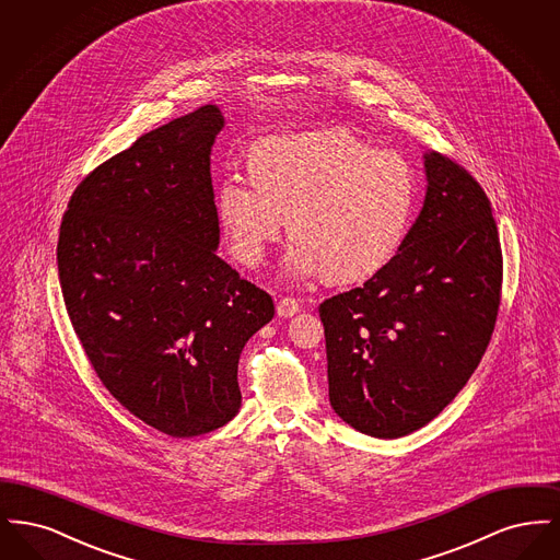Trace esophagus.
Wrapping results in <instances>:
<instances>
[{
	"mask_svg": "<svg viewBox=\"0 0 560 560\" xmlns=\"http://www.w3.org/2000/svg\"><path fill=\"white\" fill-rule=\"evenodd\" d=\"M300 311V302L292 295H281L277 302V315L279 317H293Z\"/></svg>",
	"mask_w": 560,
	"mask_h": 560,
	"instance_id": "obj_1",
	"label": "esophagus"
}]
</instances>
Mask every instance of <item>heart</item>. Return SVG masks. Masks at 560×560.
I'll list each match as a JSON object with an SVG mask.
<instances>
[{"mask_svg": "<svg viewBox=\"0 0 560 560\" xmlns=\"http://www.w3.org/2000/svg\"><path fill=\"white\" fill-rule=\"evenodd\" d=\"M416 192V172L399 153L375 151L348 130H320L265 142L254 170L224 180L218 210L243 265L265 260L290 215L285 275L352 283L397 256Z\"/></svg>", "mask_w": 560, "mask_h": 560, "instance_id": "obj_1", "label": "heart"}]
</instances>
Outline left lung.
<instances>
[{
  "label": "left lung",
  "mask_w": 560,
  "mask_h": 560,
  "mask_svg": "<svg viewBox=\"0 0 560 560\" xmlns=\"http://www.w3.org/2000/svg\"><path fill=\"white\" fill-rule=\"evenodd\" d=\"M424 165V208L397 256L319 306L331 407L377 439L427 427L455 399L502 300V245L485 190L443 153Z\"/></svg>",
  "instance_id": "left-lung-1"
}]
</instances>
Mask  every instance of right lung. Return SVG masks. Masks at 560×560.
<instances>
[{"instance_id": "right-lung-1", "label": "right lung", "mask_w": 560, "mask_h": 560, "mask_svg": "<svg viewBox=\"0 0 560 560\" xmlns=\"http://www.w3.org/2000/svg\"><path fill=\"white\" fill-rule=\"evenodd\" d=\"M222 126L206 105L142 133L81 180L58 235L60 290L90 365L174 439L237 416L241 350L275 317L272 298L215 256Z\"/></svg>"}]
</instances>
